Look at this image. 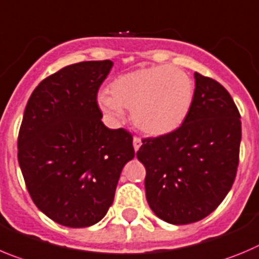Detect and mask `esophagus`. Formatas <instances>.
Instances as JSON below:
<instances>
[{
  "mask_svg": "<svg viewBox=\"0 0 259 259\" xmlns=\"http://www.w3.org/2000/svg\"><path fill=\"white\" fill-rule=\"evenodd\" d=\"M142 145V142H141V139H140V137H137V136H135L134 137V149H135V151H137L140 149V146Z\"/></svg>",
  "mask_w": 259,
  "mask_h": 259,
  "instance_id": "obj_1",
  "label": "esophagus"
}]
</instances>
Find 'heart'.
<instances>
[{
	"instance_id": "1",
	"label": "heart",
	"mask_w": 259,
	"mask_h": 259,
	"mask_svg": "<svg viewBox=\"0 0 259 259\" xmlns=\"http://www.w3.org/2000/svg\"><path fill=\"white\" fill-rule=\"evenodd\" d=\"M193 100V79L170 65L140 68L118 75L110 83V94L100 92L97 96L99 106L111 119H122L123 108L130 109L135 125L150 136H164L181 127Z\"/></svg>"
}]
</instances>
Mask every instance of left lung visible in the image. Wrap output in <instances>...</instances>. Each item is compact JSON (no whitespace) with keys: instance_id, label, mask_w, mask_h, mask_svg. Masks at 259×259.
<instances>
[{"instance_id":"8db88e82","label":"left lung","mask_w":259,"mask_h":259,"mask_svg":"<svg viewBox=\"0 0 259 259\" xmlns=\"http://www.w3.org/2000/svg\"><path fill=\"white\" fill-rule=\"evenodd\" d=\"M240 113L221 83L195 73L189 115L176 131L142 140L146 199L160 220L198 222L231 190L239 165Z\"/></svg>"}]
</instances>
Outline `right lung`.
I'll use <instances>...</instances> for the list:
<instances>
[{"mask_svg": "<svg viewBox=\"0 0 259 259\" xmlns=\"http://www.w3.org/2000/svg\"><path fill=\"white\" fill-rule=\"evenodd\" d=\"M110 60L82 61L45 78L25 106L18 160L37 208L66 227H89L113 204L135 156L132 135L103 122L97 92Z\"/></svg>", "mask_w": 259, "mask_h": 259, "instance_id": "right-lung-1", "label": "right lung"}]
</instances>
